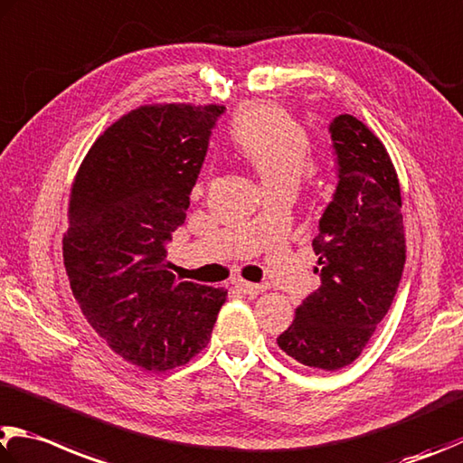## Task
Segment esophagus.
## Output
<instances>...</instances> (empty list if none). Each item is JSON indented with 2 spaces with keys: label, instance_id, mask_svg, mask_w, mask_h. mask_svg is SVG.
Listing matches in <instances>:
<instances>
[{
  "label": "esophagus",
  "instance_id": "1",
  "mask_svg": "<svg viewBox=\"0 0 463 463\" xmlns=\"http://www.w3.org/2000/svg\"><path fill=\"white\" fill-rule=\"evenodd\" d=\"M234 288H237L239 291L245 293V296H250V298H255V296H259V293H263V291H265L263 285L249 283V281H242V279H237V281H234Z\"/></svg>",
  "mask_w": 463,
  "mask_h": 463
}]
</instances>
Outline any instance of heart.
<instances>
[{
    "instance_id": "b5f03b06",
    "label": "heart",
    "mask_w": 463,
    "mask_h": 463,
    "mask_svg": "<svg viewBox=\"0 0 463 463\" xmlns=\"http://www.w3.org/2000/svg\"><path fill=\"white\" fill-rule=\"evenodd\" d=\"M229 137L234 154L253 167L265 188L296 186L312 165L306 129L281 105H245L234 115Z\"/></svg>"
}]
</instances>
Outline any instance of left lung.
Instances as JSON below:
<instances>
[{"label":"left lung","instance_id":"8db88e82","mask_svg":"<svg viewBox=\"0 0 463 463\" xmlns=\"http://www.w3.org/2000/svg\"><path fill=\"white\" fill-rule=\"evenodd\" d=\"M330 133L338 186L312 242L322 285L277 338L285 354L319 371H340L360 356L405 265L401 186L389 151L352 115L335 117Z\"/></svg>","mask_w":463,"mask_h":463}]
</instances>
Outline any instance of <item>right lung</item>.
<instances>
[{"label": "right lung", "instance_id": "add662e5", "mask_svg": "<svg viewBox=\"0 0 463 463\" xmlns=\"http://www.w3.org/2000/svg\"><path fill=\"white\" fill-rule=\"evenodd\" d=\"M221 105H147L123 115L82 159L62 239L74 299L109 348L146 371L203 350L224 289L178 281L165 260L186 221Z\"/></svg>", "mask_w": 463, "mask_h": 463}]
</instances>
